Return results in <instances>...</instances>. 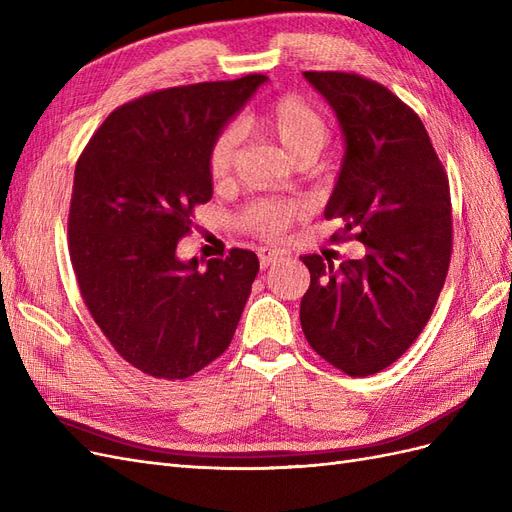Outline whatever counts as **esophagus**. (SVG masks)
Returning a JSON list of instances; mask_svg holds the SVG:
<instances>
[{
	"label": "esophagus",
	"instance_id": "34e87169",
	"mask_svg": "<svg viewBox=\"0 0 512 512\" xmlns=\"http://www.w3.org/2000/svg\"><path fill=\"white\" fill-rule=\"evenodd\" d=\"M282 258L280 252L271 250V247H260L258 250V260H260V269H269L271 265H275L277 260Z\"/></svg>",
	"mask_w": 512,
	"mask_h": 512
}]
</instances>
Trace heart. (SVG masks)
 <instances>
[{"instance_id":"b5f03b06","label":"heart","mask_w":512,"mask_h":512,"mask_svg":"<svg viewBox=\"0 0 512 512\" xmlns=\"http://www.w3.org/2000/svg\"><path fill=\"white\" fill-rule=\"evenodd\" d=\"M243 132H258L280 147L294 164H312L327 147L331 128L318 108L301 96L277 98L256 119L239 123ZM239 156V134L226 128L209 147V175L213 181H226ZM299 215V207L282 200H256L241 213V222L260 235H277Z\"/></svg>"}]
</instances>
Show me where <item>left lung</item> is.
Wrapping results in <instances>:
<instances>
[{
	"label": "left lung",
	"mask_w": 512,
	"mask_h": 512,
	"mask_svg": "<svg viewBox=\"0 0 512 512\" xmlns=\"http://www.w3.org/2000/svg\"><path fill=\"white\" fill-rule=\"evenodd\" d=\"M335 111L346 151L327 220L335 241L365 245L339 269L301 256L312 275L301 327L324 361L363 378L395 363L436 307L453 252L451 190L429 134L408 104L352 72H303Z\"/></svg>",
	"instance_id": "1"
}]
</instances>
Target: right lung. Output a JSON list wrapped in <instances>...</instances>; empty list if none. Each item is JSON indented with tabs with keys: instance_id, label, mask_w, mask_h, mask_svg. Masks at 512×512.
Segmentation results:
<instances>
[{
	"instance_id": "1",
	"label": "right lung",
	"mask_w": 512,
	"mask_h": 512,
	"mask_svg": "<svg viewBox=\"0 0 512 512\" xmlns=\"http://www.w3.org/2000/svg\"><path fill=\"white\" fill-rule=\"evenodd\" d=\"M265 74L170 87L119 106L74 170L70 260L81 297L132 367L185 380L230 346L258 256L177 258L198 205L213 196L209 147Z\"/></svg>"
}]
</instances>
